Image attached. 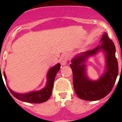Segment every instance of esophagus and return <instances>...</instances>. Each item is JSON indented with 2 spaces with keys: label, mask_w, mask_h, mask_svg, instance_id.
Returning a JSON list of instances; mask_svg holds the SVG:
<instances>
[{
  "label": "esophagus",
  "mask_w": 122,
  "mask_h": 122,
  "mask_svg": "<svg viewBox=\"0 0 122 122\" xmlns=\"http://www.w3.org/2000/svg\"><path fill=\"white\" fill-rule=\"evenodd\" d=\"M70 58H71V56L69 54H65L61 58V62L62 65H66L67 62V61L70 60Z\"/></svg>",
  "instance_id": "esophagus-1"
}]
</instances>
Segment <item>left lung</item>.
<instances>
[{
    "instance_id": "8db88e82",
    "label": "left lung",
    "mask_w": 122,
    "mask_h": 122,
    "mask_svg": "<svg viewBox=\"0 0 122 122\" xmlns=\"http://www.w3.org/2000/svg\"><path fill=\"white\" fill-rule=\"evenodd\" d=\"M100 41L102 44L93 50L76 55L70 64L73 72L75 92L79 98L84 100H98L108 95L112 89L118 75V62L116 57L114 44L106 33L102 36ZM98 51H103L105 53L106 71L99 80L92 81L87 77L84 63L87 57Z\"/></svg>"
}]
</instances>
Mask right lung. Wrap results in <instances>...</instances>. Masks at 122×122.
Returning a JSON list of instances; mask_svg holds the SVG:
<instances>
[{"label": "right lung", "mask_w": 122, "mask_h": 122, "mask_svg": "<svg viewBox=\"0 0 122 122\" xmlns=\"http://www.w3.org/2000/svg\"><path fill=\"white\" fill-rule=\"evenodd\" d=\"M60 67H61V65L60 63H58L55 66L50 68L47 75V84L44 88L40 91H33V92L26 93V94H19V93L15 92L12 91L10 88H9L10 91L15 98L22 102H27L30 103H41L46 102L50 98L51 96L55 78L57 72L60 71L61 68ZM4 75L5 79L6 80V76L4 72Z\"/></svg>", "instance_id": "add662e5"}]
</instances>
